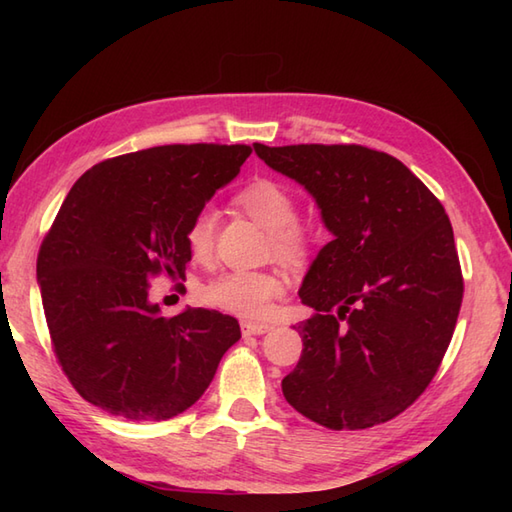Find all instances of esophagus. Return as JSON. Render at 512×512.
<instances>
[{"instance_id":"esophagus-1","label":"esophagus","mask_w":512,"mask_h":512,"mask_svg":"<svg viewBox=\"0 0 512 512\" xmlns=\"http://www.w3.org/2000/svg\"><path fill=\"white\" fill-rule=\"evenodd\" d=\"M273 330V325L268 323H253V321H244L242 323V334L244 336H255V334H266Z\"/></svg>"}]
</instances>
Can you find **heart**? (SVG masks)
<instances>
[{
	"mask_svg": "<svg viewBox=\"0 0 512 512\" xmlns=\"http://www.w3.org/2000/svg\"><path fill=\"white\" fill-rule=\"evenodd\" d=\"M237 204L270 231L273 250L279 259L297 264L306 259L310 235L297 222V198L286 184L270 178H259L237 193ZM213 209H200L187 226V246L193 259L206 262L215 244ZM286 279L277 270H228L204 286L202 297L211 306L237 317L262 319L270 312L277 297L284 295Z\"/></svg>",
	"mask_w": 512,
	"mask_h": 512,
	"instance_id": "b5f03b06",
	"label": "heart"
}]
</instances>
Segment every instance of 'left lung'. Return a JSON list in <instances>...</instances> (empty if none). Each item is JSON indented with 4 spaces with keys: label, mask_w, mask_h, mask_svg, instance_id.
I'll return each instance as SVG.
<instances>
[{
    "label": "left lung",
    "mask_w": 512,
    "mask_h": 512,
    "mask_svg": "<svg viewBox=\"0 0 512 512\" xmlns=\"http://www.w3.org/2000/svg\"><path fill=\"white\" fill-rule=\"evenodd\" d=\"M268 167L317 200L334 235L301 301L303 352L281 380L303 416L369 429L411 407L436 376L458 323L464 279L444 206L394 156L363 145L255 143Z\"/></svg>",
    "instance_id": "8db88e82"
}]
</instances>
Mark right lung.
I'll return each mask as SVG.
<instances>
[{"instance_id":"1","label":"right lung","mask_w":512,"mask_h":512,"mask_svg":"<svg viewBox=\"0 0 512 512\" xmlns=\"http://www.w3.org/2000/svg\"><path fill=\"white\" fill-rule=\"evenodd\" d=\"M248 145H162L88 169L43 237L37 279L61 369L112 416L169 420L198 400L237 319L187 308L162 317L149 301L158 275L184 279L187 226L231 182Z\"/></svg>"}]
</instances>
